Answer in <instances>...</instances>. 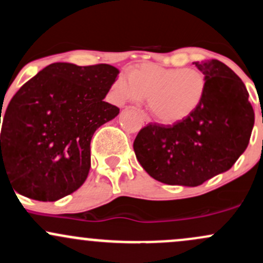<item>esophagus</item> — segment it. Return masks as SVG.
<instances>
[{
    "instance_id": "34e87169",
    "label": "esophagus",
    "mask_w": 263,
    "mask_h": 263,
    "mask_svg": "<svg viewBox=\"0 0 263 263\" xmlns=\"http://www.w3.org/2000/svg\"><path fill=\"white\" fill-rule=\"evenodd\" d=\"M139 115H140V118H142V120H143V123H145V124H148L149 121H151V118L148 117V115L145 114V112L143 111V110H139Z\"/></svg>"
}]
</instances>
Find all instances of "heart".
Listing matches in <instances>:
<instances>
[{
  "label": "heart",
  "instance_id": "heart-1",
  "mask_svg": "<svg viewBox=\"0 0 263 263\" xmlns=\"http://www.w3.org/2000/svg\"><path fill=\"white\" fill-rule=\"evenodd\" d=\"M208 81L198 69L142 65L129 76L120 75L112 85L118 103L148 98V108L162 123L184 120L199 108L207 94Z\"/></svg>",
  "mask_w": 263,
  "mask_h": 263
}]
</instances>
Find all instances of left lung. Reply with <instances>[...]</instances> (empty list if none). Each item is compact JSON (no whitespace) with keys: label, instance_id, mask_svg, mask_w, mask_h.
I'll return each instance as SVG.
<instances>
[{"label":"left lung","instance_id":"left-lung-1","mask_svg":"<svg viewBox=\"0 0 263 263\" xmlns=\"http://www.w3.org/2000/svg\"><path fill=\"white\" fill-rule=\"evenodd\" d=\"M193 64L208 81L199 108L173 125L149 123L133 144L144 171L169 185L197 187L231 169L247 148L255 124L247 89L227 65Z\"/></svg>","mask_w":263,"mask_h":263}]
</instances>
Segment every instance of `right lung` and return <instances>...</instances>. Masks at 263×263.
Here are the masks:
<instances>
[{"mask_svg": "<svg viewBox=\"0 0 263 263\" xmlns=\"http://www.w3.org/2000/svg\"><path fill=\"white\" fill-rule=\"evenodd\" d=\"M118 74L108 64L53 63L20 87L2 123L1 178L42 202L80 188L91 165L92 135L119 114L104 101Z\"/></svg>", "mask_w": 263, "mask_h": 263, "instance_id": "obj_1", "label": "right lung"}]
</instances>
